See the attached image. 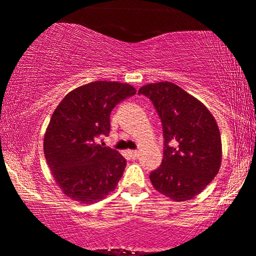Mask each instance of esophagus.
<instances>
[{"mask_svg":"<svg viewBox=\"0 0 256 256\" xmlns=\"http://www.w3.org/2000/svg\"><path fill=\"white\" fill-rule=\"evenodd\" d=\"M129 155H130V157H132V158H138V150H129Z\"/></svg>","mask_w":256,"mask_h":256,"instance_id":"esophagus-1","label":"esophagus"}]
</instances>
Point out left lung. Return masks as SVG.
I'll return each instance as SVG.
<instances>
[{"label": "left lung", "mask_w": 256, "mask_h": 256, "mask_svg": "<svg viewBox=\"0 0 256 256\" xmlns=\"http://www.w3.org/2000/svg\"><path fill=\"white\" fill-rule=\"evenodd\" d=\"M152 101L163 126L164 156L150 182L174 202L190 200L213 180L222 166V138L216 118L202 101L170 82L138 90Z\"/></svg>", "instance_id": "obj_1"}]
</instances>
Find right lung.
Segmentation results:
<instances>
[{"label":"right lung","mask_w":256,"mask_h":256,"mask_svg":"<svg viewBox=\"0 0 256 256\" xmlns=\"http://www.w3.org/2000/svg\"><path fill=\"white\" fill-rule=\"evenodd\" d=\"M136 90L118 82H93L66 94L44 134V155L56 183L82 204L100 202L116 188L127 160L96 142L110 132V112Z\"/></svg>","instance_id":"add662e5"}]
</instances>
